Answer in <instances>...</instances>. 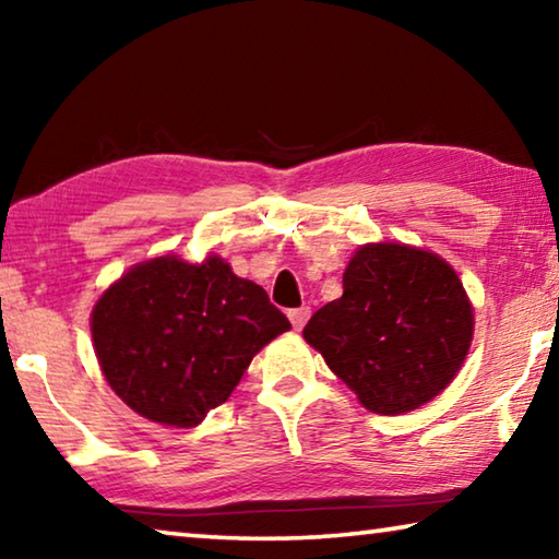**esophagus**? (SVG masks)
Returning <instances> with one entry per match:
<instances>
[{"label": "esophagus", "mask_w": 559, "mask_h": 559, "mask_svg": "<svg viewBox=\"0 0 559 559\" xmlns=\"http://www.w3.org/2000/svg\"><path fill=\"white\" fill-rule=\"evenodd\" d=\"M288 318H290V325H293V328L302 330V325H306L308 318H310V308H308V306L293 308V310H288Z\"/></svg>", "instance_id": "34e87169"}]
</instances>
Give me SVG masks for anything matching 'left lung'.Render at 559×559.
Returning a JSON list of instances; mask_svg holds the SVG:
<instances>
[{"mask_svg":"<svg viewBox=\"0 0 559 559\" xmlns=\"http://www.w3.org/2000/svg\"><path fill=\"white\" fill-rule=\"evenodd\" d=\"M302 337L362 406L384 416L419 409L461 370L473 308L447 261L406 243H365L343 273V296Z\"/></svg>","mask_w":559,"mask_h":559,"instance_id":"8db88e82","label":"left lung"}]
</instances>
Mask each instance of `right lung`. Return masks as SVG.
Returning a JSON list of instances; mask_svg holds the SVG:
<instances>
[{
  "label": "right lung",
  "instance_id": "add662e5",
  "mask_svg": "<svg viewBox=\"0 0 559 559\" xmlns=\"http://www.w3.org/2000/svg\"><path fill=\"white\" fill-rule=\"evenodd\" d=\"M290 328L253 281L210 257H157L132 266L91 316L100 370L132 412L197 427L239 384L253 355Z\"/></svg>",
  "mask_w": 559,
  "mask_h": 559
}]
</instances>
